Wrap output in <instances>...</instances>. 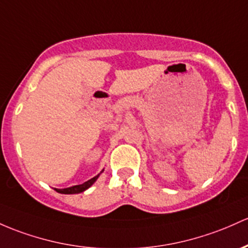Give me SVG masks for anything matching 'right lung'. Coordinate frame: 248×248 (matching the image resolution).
<instances>
[{"label": "right lung", "mask_w": 248, "mask_h": 248, "mask_svg": "<svg viewBox=\"0 0 248 248\" xmlns=\"http://www.w3.org/2000/svg\"><path fill=\"white\" fill-rule=\"evenodd\" d=\"M97 178H99V175L94 176V178H92L91 180L83 182L82 185H76V186L68 187V188H63V189H56V188L55 189H56V192L61 193V194H78V193H81V192H83V190H86L87 188H89V187H91L92 185L96 181Z\"/></svg>", "instance_id": "1"}]
</instances>
